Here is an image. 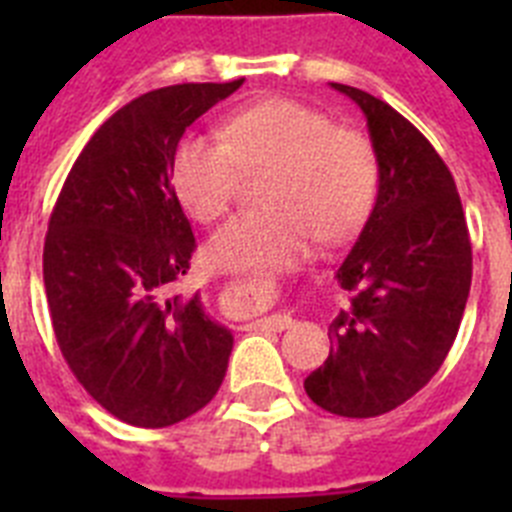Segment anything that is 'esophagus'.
I'll list each match as a JSON object with an SVG mask.
<instances>
[{
  "instance_id": "34e87169",
  "label": "esophagus",
  "mask_w": 512,
  "mask_h": 512,
  "mask_svg": "<svg viewBox=\"0 0 512 512\" xmlns=\"http://www.w3.org/2000/svg\"><path fill=\"white\" fill-rule=\"evenodd\" d=\"M266 287H271V282H256V279H253V284H248V289H253V292H256V289H266ZM253 325H256V328H264V330H284L292 325V318H289L287 312H279V315H269V318L256 320Z\"/></svg>"
}]
</instances>
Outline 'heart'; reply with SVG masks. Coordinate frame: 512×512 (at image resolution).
<instances>
[{"mask_svg":"<svg viewBox=\"0 0 512 512\" xmlns=\"http://www.w3.org/2000/svg\"><path fill=\"white\" fill-rule=\"evenodd\" d=\"M271 169L269 210L246 212L217 230L207 259L220 269H284L307 259L318 235L343 243L364 225L379 187V158L361 130L341 128L297 99H264L223 122V140L184 135L171 158V184L202 223L223 215L246 174Z\"/></svg>","mask_w":512,"mask_h":512,"instance_id":"b5f03b06","label":"heart"}]
</instances>
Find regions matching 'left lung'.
<instances>
[{"instance_id": "8db88e82", "label": "left lung", "mask_w": 512, "mask_h": 512, "mask_svg": "<svg viewBox=\"0 0 512 512\" xmlns=\"http://www.w3.org/2000/svg\"><path fill=\"white\" fill-rule=\"evenodd\" d=\"M330 87L366 115L379 192L336 274L348 307L330 323V354L305 392L333 415L374 418L423 390L449 356L472 284V241L454 176L428 138L369 92Z\"/></svg>"}]
</instances>
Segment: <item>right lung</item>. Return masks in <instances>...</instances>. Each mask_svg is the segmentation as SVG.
Wrapping results in <instances>:
<instances>
[{
  "label": "right lung",
  "mask_w": 512,
  "mask_h": 512,
  "mask_svg": "<svg viewBox=\"0 0 512 512\" xmlns=\"http://www.w3.org/2000/svg\"><path fill=\"white\" fill-rule=\"evenodd\" d=\"M243 79L140 94L99 125L51 212L43 282L53 333L79 384L107 413L166 428L223 384L230 330L176 284L197 248L171 187L184 130Z\"/></svg>",
  "instance_id": "right-lung-1"
}]
</instances>
